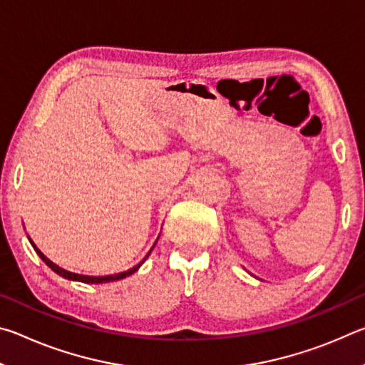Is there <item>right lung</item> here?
I'll return each mask as SVG.
<instances>
[{
    "instance_id": "obj_1",
    "label": "right lung",
    "mask_w": 365,
    "mask_h": 365,
    "mask_svg": "<svg viewBox=\"0 0 365 365\" xmlns=\"http://www.w3.org/2000/svg\"><path fill=\"white\" fill-rule=\"evenodd\" d=\"M29 242H30V245L34 246V250H35V252L36 255H38L40 257H41V261L45 262L49 269H51L53 272H56L58 275H61L63 277V279H67V280H72V282H82V283H108V282H115V280H122V279H125V277H128V275H132V274H135V272H137L140 267H141V264H143L145 261H146V257L150 256V252L153 251V248H154V245L158 243V240L156 242H154V245H153V248L150 250V252H148V255L143 257V261L141 262H138L137 265H135V267H132V269H128V270H125V272H120V274H114V275H103V277H93V275H80V274H73V272H69V270H64V269H61L59 265H56L54 262H51L49 261V259L43 255V252L36 248L35 246V243L32 242V240L29 238Z\"/></svg>"
}]
</instances>
